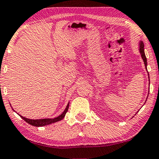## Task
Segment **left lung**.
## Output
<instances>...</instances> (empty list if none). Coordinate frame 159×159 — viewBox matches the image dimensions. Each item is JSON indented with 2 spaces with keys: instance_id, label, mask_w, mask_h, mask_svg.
Listing matches in <instances>:
<instances>
[{
  "instance_id": "1",
  "label": "left lung",
  "mask_w": 159,
  "mask_h": 159,
  "mask_svg": "<svg viewBox=\"0 0 159 159\" xmlns=\"http://www.w3.org/2000/svg\"><path fill=\"white\" fill-rule=\"evenodd\" d=\"M144 45L143 43L142 42L140 43V46H139V52H140V54H141V56H142V57L143 59V60H144V65H145V67L147 66V58H146V56H145V54H144Z\"/></svg>"
}]
</instances>
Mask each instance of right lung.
Returning a JSON list of instances; mask_svg holds the SVG:
<instances>
[{
	"instance_id": "add662e5",
	"label": "right lung",
	"mask_w": 159,
	"mask_h": 159,
	"mask_svg": "<svg viewBox=\"0 0 159 159\" xmlns=\"http://www.w3.org/2000/svg\"><path fill=\"white\" fill-rule=\"evenodd\" d=\"M68 107H69V103L68 104L67 107L65 109V111H63V113H62L61 115H60L59 116L56 117L54 119H29L27 118H25V117L20 116V117L22 118L23 120L26 121L27 123H29V125H32V126H35V127H42L44 126V125H50L52 124V123L57 122V121H59L60 120H62V119L64 118L65 116H66V113H67L68 110Z\"/></svg>"
}]
</instances>
